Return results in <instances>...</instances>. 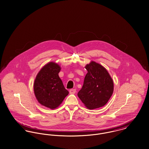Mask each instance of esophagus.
I'll return each mask as SVG.
<instances>
[{
    "label": "esophagus",
    "instance_id": "obj_1",
    "mask_svg": "<svg viewBox=\"0 0 149 149\" xmlns=\"http://www.w3.org/2000/svg\"><path fill=\"white\" fill-rule=\"evenodd\" d=\"M76 91V89H73L70 90V94H75Z\"/></svg>",
    "mask_w": 149,
    "mask_h": 149
}]
</instances>
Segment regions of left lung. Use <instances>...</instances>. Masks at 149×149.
Masks as SVG:
<instances>
[{"mask_svg":"<svg viewBox=\"0 0 149 149\" xmlns=\"http://www.w3.org/2000/svg\"><path fill=\"white\" fill-rule=\"evenodd\" d=\"M85 68L88 73L77 95L88 109L102 107L107 104L113 94V79L103 66L94 61Z\"/></svg>","mask_w":149,"mask_h":149,"instance_id":"obj_1","label":"left lung"}]
</instances>
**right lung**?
<instances>
[{"instance_id": "1", "label": "right lung", "mask_w": 149, "mask_h": 149, "mask_svg": "<svg viewBox=\"0 0 149 149\" xmlns=\"http://www.w3.org/2000/svg\"><path fill=\"white\" fill-rule=\"evenodd\" d=\"M60 70L58 64L49 62L40 69L34 80L36 99L41 105L50 109L58 108L69 94L59 76Z\"/></svg>"}]
</instances>
